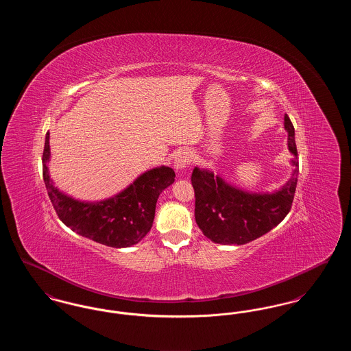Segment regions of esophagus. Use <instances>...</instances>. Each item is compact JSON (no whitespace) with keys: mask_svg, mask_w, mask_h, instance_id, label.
Returning a JSON list of instances; mask_svg holds the SVG:
<instances>
[{"mask_svg":"<svg viewBox=\"0 0 351 351\" xmlns=\"http://www.w3.org/2000/svg\"><path fill=\"white\" fill-rule=\"evenodd\" d=\"M192 160V155L188 150L179 151L175 156V160H173V166L176 168V171H183L185 168L189 166Z\"/></svg>","mask_w":351,"mask_h":351,"instance_id":"34e87169","label":"esophagus"}]
</instances>
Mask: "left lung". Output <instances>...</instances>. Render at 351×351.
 Wrapping results in <instances>:
<instances>
[{
	"mask_svg": "<svg viewBox=\"0 0 351 351\" xmlns=\"http://www.w3.org/2000/svg\"><path fill=\"white\" fill-rule=\"evenodd\" d=\"M288 150L293 155L291 178L274 192H249L228 183L209 168L195 167V218L201 232L219 245H245L278 226L289 213L295 196L299 160L295 129L284 116Z\"/></svg>",
	"mask_w": 351,
	"mask_h": 351,
	"instance_id": "1",
	"label": "left lung"
}]
</instances>
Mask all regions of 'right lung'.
I'll list each match as a JSON object with an SVG mask.
<instances>
[{"mask_svg":"<svg viewBox=\"0 0 351 351\" xmlns=\"http://www.w3.org/2000/svg\"><path fill=\"white\" fill-rule=\"evenodd\" d=\"M50 133L43 150V180L62 222L72 232L109 247H132L152 228L159 195L175 182L171 167L160 166L141 173L117 195L100 201L77 200L62 192L51 179Z\"/></svg>","mask_w":351,"mask_h":351,"instance_id":"right-lung-1","label":"right lung"}]
</instances>
